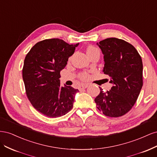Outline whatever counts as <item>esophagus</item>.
Instances as JSON below:
<instances>
[{"label":"esophagus","mask_w":157,"mask_h":157,"mask_svg":"<svg viewBox=\"0 0 157 157\" xmlns=\"http://www.w3.org/2000/svg\"><path fill=\"white\" fill-rule=\"evenodd\" d=\"M88 86H89V84H83L81 85V86H80V89H85V88H86Z\"/></svg>","instance_id":"34e87169"}]
</instances>
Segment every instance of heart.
Instances as JSON below:
<instances>
[{"label":"heart","instance_id":"obj_1","mask_svg":"<svg viewBox=\"0 0 157 157\" xmlns=\"http://www.w3.org/2000/svg\"><path fill=\"white\" fill-rule=\"evenodd\" d=\"M86 52H87L88 56H89V55H91L92 54L96 53V52H98L99 51V50L98 48H96V47H94V46H89L88 48V49H87ZM88 75L87 73H82L81 75H80V78H81L82 80H86L88 78Z\"/></svg>","mask_w":157,"mask_h":157}]
</instances>
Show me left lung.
Wrapping results in <instances>:
<instances>
[{
	"instance_id": "obj_1",
	"label": "left lung",
	"mask_w": 157,
	"mask_h": 157,
	"mask_svg": "<svg viewBox=\"0 0 157 157\" xmlns=\"http://www.w3.org/2000/svg\"><path fill=\"white\" fill-rule=\"evenodd\" d=\"M97 44L103 56V73L110 77L113 86L95 98L97 108L103 115L118 117L135 104L143 86V63L134 46L124 40L108 38Z\"/></svg>"
}]
</instances>
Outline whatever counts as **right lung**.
<instances>
[{"label": "right lung", "instance_id": "add662e5", "mask_svg": "<svg viewBox=\"0 0 157 157\" xmlns=\"http://www.w3.org/2000/svg\"><path fill=\"white\" fill-rule=\"evenodd\" d=\"M78 44H69L59 39H46L37 42L25 56L22 75L27 96L42 115L59 117L72 109L78 90L61 86L60 71Z\"/></svg>", "mask_w": 157, "mask_h": 157}]
</instances>
